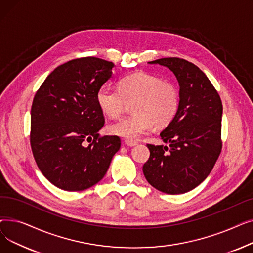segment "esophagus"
<instances>
[{
	"label": "esophagus",
	"instance_id": "esophagus-1",
	"mask_svg": "<svg viewBox=\"0 0 253 253\" xmlns=\"http://www.w3.org/2000/svg\"><path fill=\"white\" fill-rule=\"evenodd\" d=\"M125 144L128 145V147H134V145L137 144V142L135 140H129V139H125Z\"/></svg>",
	"mask_w": 253,
	"mask_h": 253
}]
</instances>
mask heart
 I'll return each mask as SVG.
<instances>
[{
    "label": "heart",
    "mask_w": 253,
    "mask_h": 253,
    "mask_svg": "<svg viewBox=\"0 0 253 253\" xmlns=\"http://www.w3.org/2000/svg\"><path fill=\"white\" fill-rule=\"evenodd\" d=\"M99 110L110 118H119L132 105L131 115L109 126L114 135L129 140L137 139L156 128L167 126L177 114L179 92L174 84L149 73L138 72L120 80L118 89L102 86L96 93Z\"/></svg>",
    "instance_id": "obj_1"
}]
</instances>
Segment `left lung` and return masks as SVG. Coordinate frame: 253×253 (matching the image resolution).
I'll return each mask as SVG.
<instances>
[{"label":"left lung","mask_w":253,"mask_h":253,"mask_svg":"<svg viewBox=\"0 0 253 253\" xmlns=\"http://www.w3.org/2000/svg\"><path fill=\"white\" fill-rule=\"evenodd\" d=\"M179 83V106L161 132L166 145L148 143L149 160L142 171L149 183L169 195L198 187L211 172L221 152L222 103L216 89L194 63L178 57L160 58Z\"/></svg>","instance_id":"obj_1"}]
</instances>
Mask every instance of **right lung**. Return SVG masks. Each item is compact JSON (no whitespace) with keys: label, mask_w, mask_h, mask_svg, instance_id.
<instances>
[{"label":"right lung","mask_w":253,"mask_h":253,"mask_svg":"<svg viewBox=\"0 0 253 253\" xmlns=\"http://www.w3.org/2000/svg\"><path fill=\"white\" fill-rule=\"evenodd\" d=\"M113 68V62L97 57L70 60L46 78L34 97L33 155L43 175L61 190L84 191L96 184L121 147L119 136L98 134L104 117L96 93Z\"/></svg>","instance_id":"obj_1"}]
</instances>
